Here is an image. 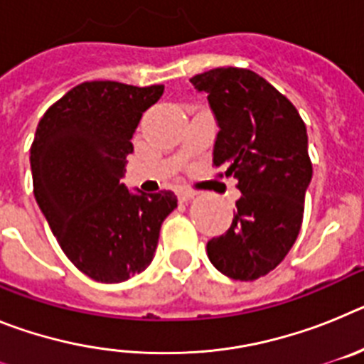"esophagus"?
Instances as JSON below:
<instances>
[{
	"label": "esophagus",
	"mask_w": 364,
	"mask_h": 364,
	"mask_svg": "<svg viewBox=\"0 0 364 364\" xmlns=\"http://www.w3.org/2000/svg\"><path fill=\"white\" fill-rule=\"evenodd\" d=\"M197 197V193L195 191H189V189H180L178 191V200L180 202H188L191 200V198Z\"/></svg>",
	"instance_id": "1"
}]
</instances>
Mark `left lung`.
<instances>
[{"instance_id":"8db88e82","label":"left lung","mask_w":364,"mask_h":364,"mask_svg":"<svg viewBox=\"0 0 364 364\" xmlns=\"http://www.w3.org/2000/svg\"><path fill=\"white\" fill-rule=\"evenodd\" d=\"M220 127L213 166L239 180L230 230L208 242L211 264L235 281L277 268L302 224L311 180L306 125L290 100L250 69L218 67L193 76Z\"/></svg>"}]
</instances>
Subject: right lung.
<instances>
[{
  "label": "right lung",
  "instance_id": "obj_1",
  "mask_svg": "<svg viewBox=\"0 0 364 364\" xmlns=\"http://www.w3.org/2000/svg\"><path fill=\"white\" fill-rule=\"evenodd\" d=\"M164 85L83 82L50 105L31 146L34 197L76 268L105 284L142 273L154 257L171 191H129L120 180L134 129Z\"/></svg>",
  "mask_w": 364,
  "mask_h": 364
}]
</instances>
